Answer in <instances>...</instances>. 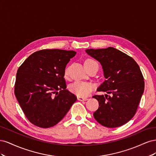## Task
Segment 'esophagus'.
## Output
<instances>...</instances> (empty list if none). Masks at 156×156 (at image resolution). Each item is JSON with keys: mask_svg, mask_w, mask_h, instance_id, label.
<instances>
[{"mask_svg": "<svg viewBox=\"0 0 156 156\" xmlns=\"http://www.w3.org/2000/svg\"><path fill=\"white\" fill-rule=\"evenodd\" d=\"M77 100L79 101H85L87 100V98H83L81 96H77Z\"/></svg>", "mask_w": 156, "mask_h": 156, "instance_id": "34e87169", "label": "esophagus"}]
</instances>
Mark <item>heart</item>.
Masks as SVG:
<instances>
[{"mask_svg":"<svg viewBox=\"0 0 156 156\" xmlns=\"http://www.w3.org/2000/svg\"><path fill=\"white\" fill-rule=\"evenodd\" d=\"M98 64L96 61L92 59L87 60L85 64ZM68 74V68H66L64 71L65 76H67ZM93 89V87L91 84L82 81H75L69 86V90L75 94L77 96L86 97L88 96Z\"/></svg>","mask_w":156,"mask_h":156,"instance_id":"1","label":"heart"}]
</instances>
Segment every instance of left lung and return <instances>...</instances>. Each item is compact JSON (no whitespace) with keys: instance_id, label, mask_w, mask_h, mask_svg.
<instances>
[{"instance_id":"obj_1","label":"left lung","mask_w":156,"mask_h":156,"mask_svg":"<svg viewBox=\"0 0 156 156\" xmlns=\"http://www.w3.org/2000/svg\"><path fill=\"white\" fill-rule=\"evenodd\" d=\"M86 52L103 68L105 81L97 90L112 94L92 97L99 102L94 119L110 128L126 124L135 115L144 92V77L139 65L131 56L111 47Z\"/></svg>"}]
</instances>
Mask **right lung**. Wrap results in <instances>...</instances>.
<instances>
[{
  "instance_id": "right-lung-1",
  "label": "right lung",
  "mask_w": 156,
  "mask_h": 156,
  "mask_svg": "<svg viewBox=\"0 0 156 156\" xmlns=\"http://www.w3.org/2000/svg\"><path fill=\"white\" fill-rule=\"evenodd\" d=\"M74 51L43 49L30 55L19 68L15 95L27 119L42 128L62 120L77 97L66 88L64 71Z\"/></svg>"
}]
</instances>
